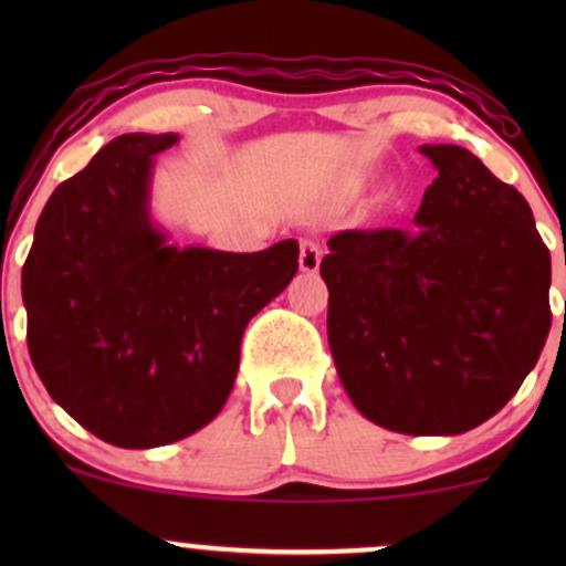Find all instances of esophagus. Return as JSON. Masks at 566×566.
<instances>
[{"label":"esophagus","instance_id":"esophagus-1","mask_svg":"<svg viewBox=\"0 0 566 566\" xmlns=\"http://www.w3.org/2000/svg\"><path fill=\"white\" fill-rule=\"evenodd\" d=\"M322 255L324 250L316 242H311V239H301V269L305 271V274H316L322 265Z\"/></svg>","mask_w":566,"mask_h":566}]
</instances>
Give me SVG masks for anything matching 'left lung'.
Returning <instances> with one entry per match:
<instances>
[{
  "label": "left lung",
  "mask_w": 566,
  "mask_h": 566,
  "mask_svg": "<svg viewBox=\"0 0 566 566\" xmlns=\"http://www.w3.org/2000/svg\"><path fill=\"white\" fill-rule=\"evenodd\" d=\"M439 178L407 229L340 231L322 279L327 337L354 407L409 437L482 426L551 329V255L527 199L469 148L420 146Z\"/></svg>",
  "instance_id": "obj_1"
}]
</instances>
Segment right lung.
<instances>
[{"instance_id":"add662e5","label":"right lung","mask_w":566,"mask_h":566,"mask_svg":"<svg viewBox=\"0 0 566 566\" xmlns=\"http://www.w3.org/2000/svg\"><path fill=\"white\" fill-rule=\"evenodd\" d=\"M178 135L114 138L63 180L23 263L29 354L76 423L125 450L172 444L223 409L247 322L292 282L297 242L175 247L151 218L157 154Z\"/></svg>"}]
</instances>
